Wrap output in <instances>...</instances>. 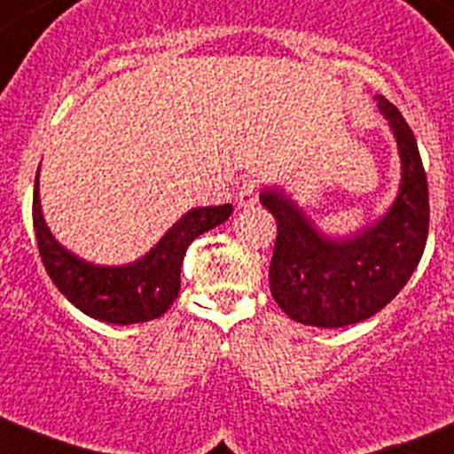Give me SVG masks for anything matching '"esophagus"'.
I'll return each instance as SVG.
<instances>
[{
  "label": "esophagus",
  "instance_id": "1",
  "mask_svg": "<svg viewBox=\"0 0 454 454\" xmlns=\"http://www.w3.org/2000/svg\"><path fill=\"white\" fill-rule=\"evenodd\" d=\"M258 183L256 180H245L243 184L239 187V193H236V202L240 207H254L258 200Z\"/></svg>",
  "mask_w": 454,
  "mask_h": 454
}]
</instances>
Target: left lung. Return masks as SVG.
Wrapping results in <instances>:
<instances>
[{
	"label": "left lung",
	"mask_w": 454,
	"mask_h": 454,
	"mask_svg": "<svg viewBox=\"0 0 454 454\" xmlns=\"http://www.w3.org/2000/svg\"><path fill=\"white\" fill-rule=\"evenodd\" d=\"M401 158V187L381 220L349 239H330L280 189H262L276 218L270 289L292 321L345 327L374 317L408 283L428 239V180L412 129L392 102L377 95Z\"/></svg>",
	"instance_id": "obj_1"
}]
</instances>
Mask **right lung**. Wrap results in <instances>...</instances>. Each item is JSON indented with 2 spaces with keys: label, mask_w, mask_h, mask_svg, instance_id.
<instances>
[{
  "label": "right lung",
  "mask_w": 454,
  "mask_h": 454,
  "mask_svg": "<svg viewBox=\"0 0 454 454\" xmlns=\"http://www.w3.org/2000/svg\"><path fill=\"white\" fill-rule=\"evenodd\" d=\"M234 207H196L158 240L149 254L122 267L86 262L55 240L40 205V171L33 192V227L42 262L55 287L86 317L114 325L153 321L174 305L187 247L205 231L230 218Z\"/></svg>",
  "instance_id": "add662e5"
}]
</instances>
